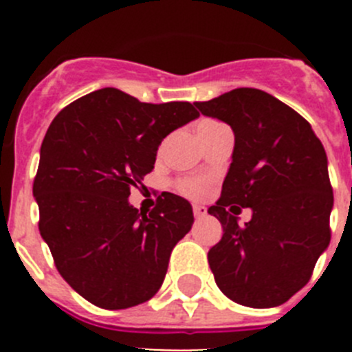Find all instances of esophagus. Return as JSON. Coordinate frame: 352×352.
Segmentation results:
<instances>
[{"label":"esophagus","instance_id":"esophagus-1","mask_svg":"<svg viewBox=\"0 0 352 352\" xmlns=\"http://www.w3.org/2000/svg\"><path fill=\"white\" fill-rule=\"evenodd\" d=\"M194 214L195 219H203L204 214H206V208L201 206V204H194Z\"/></svg>","mask_w":352,"mask_h":352}]
</instances>
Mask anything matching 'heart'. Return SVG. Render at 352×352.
I'll use <instances>...</instances> for the list:
<instances>
[{
	"mask_svg": "<svg viewBox=\"0 0 352 352\" xmlns=\"http://www.w3.org/2000/svg\"><path fill=\"white\" fill-rule=\"evenodd\" d=\"M179 190L190 197H201L206 192V182L201 178H188L179 182Z\"/></svg>",
	"mask_w": 352,
	"mask_h": 352,
	"instance_id": "heart-1",
	"label": "heart"
}]
</instances>
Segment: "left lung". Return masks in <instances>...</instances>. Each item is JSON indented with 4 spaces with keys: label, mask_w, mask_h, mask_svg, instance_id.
<instances>
[{
    "label": "left lung",
    "mask_w": 352,
    "mask_h": 352,
    "mask_svg": "<svg viewBox=\"0 0 352 352\" xmlns=\"http://www.w3.org/2000/svg\"><path fill=\"white\" fill-rule=\"evenodd\" d=\"M195 107L234 132L222 197L208 210L223 229L208 252L214 282L239 305L278 307L310 280L329 245L333 190L322 142L296 111L256 88ZM241 207L252 210L245 226L235 217Z\"/></svg>",
    "instance_id": "left-lung-1"
}]
</instances>
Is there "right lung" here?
<instances>
[{
	"mask_svg": "<svg viewBox=\"0 0 352 352\" xmlns=\"http://www.w3.org/2000/svg\"><path fill=\"white\" fill-rule=\"evenodd\" d=\"M195 118L188 102L144 104L102 88L52 120L33 183L38 229L60 275L89 303L130 309L160 289L194 213L169 192L149 214L139 213L130 186L153 170L160 142Z\"/></svg>",
	"mask_w": 352,
	"mask_h": 352,
	"instance_id": "right-lung-1",
	"label": "right lung"
}]
</instances>
